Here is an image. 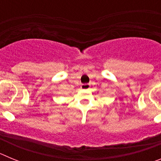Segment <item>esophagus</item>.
Masks as SVG:
<instances>
[{"label": "esophagus", "instance_id": "1", "mask_svg": "<svg viewBox=\"0 0 161 161\" xmlns=\"http://www.w3.org/2000/svg\"><path fill=\"white\" fill-rule=\"evenodd\" d=\"M80 88L82 89H89L90 88V85L89 84H83V85H81Z\"/></svg>", "mask_w": 161, "mask_h": 161}]
</instances>
